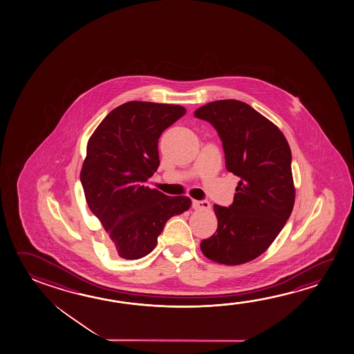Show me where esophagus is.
Segmentation results:
<instances>
[{"label": "esophagus", "instance_id": "1", "mask_svg": "<svg viewBox=\"0 0 354 354\" xmlns=\"http://www.w3.org/2000/svg\"><path fill=\"white\" fill-rule=\"evenodd\" d=\"M193 209L196 210H208L210 209V204L208 201H193Z\"/></svg>", "mask_w": 354, "mask_h": 354}]
</instances>
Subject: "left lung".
<instances>
[{"label":"left lung","mask_w":354,"mask_h":354,"mask_svg":"<svg viewBox=\"0 0 354 354\" xmlns=\"http://www.w3.org/2000/svg\"><path fill=\"white\" fill-rule=\"evenodd\" d=\"M194 116L216 129L225 167L240 177L233 203L214 204L218 229L202 240L201 250L219 264L252 261L271 245L294 208L290 146L271 121L239 100L209 102Z\"/></svg>","instance_id":"8db88e82"}]
</instances>
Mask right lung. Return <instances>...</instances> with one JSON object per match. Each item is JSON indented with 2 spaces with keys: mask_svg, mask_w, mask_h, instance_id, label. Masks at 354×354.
Returning a JSON list of instances; mask_svg holds the SVG:
<instances>
[{
  "mask_svg": "<svg viewBox=\"0 0 354 354\" xmlns=\"http://www.w3.org/2000/svg\"><path fill=\"white\" fill-rule=\"evenodd\" d=\"M185 114L180 105L125 102L89 138L80 182L120 258L150 254L168 219L191 207L188 197H168L146 187L160 166L158 138Z\"/></svg>",
  "mask_w": 354,
  "mask_h": 354,
  "instance_id": "1",
  "label": "right lung"
}]
</instances>
